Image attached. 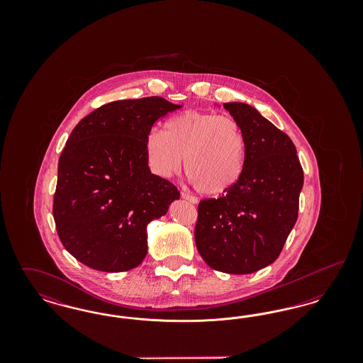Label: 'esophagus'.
<instances>
[{
    "label": "esophagus",
    "instance_id": "obj_1",
    "mask_svg": "<svg viewBox=\"0 0 363 363\" xmlns=\"http://www.w3.org/2000/svg\"><path fill=\"white\" fill-rule=\"evenodd\" d=\"M181 196H182V199H185V200H188L189 203H191V204H197V197H194V196H191V194H189V193H185V191H182L181 193Z\"/></svg>",
    "mask_w": 363,
    "mask_h": 363
}]
</instances>
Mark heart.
<instances>
[{"label": "heart", "instance_id": "obj_1", "mask_svg": "<svg viewBox=\"0 0 363 363\" xmlns=\"http://www.w3.org/2000/svg\"><path fill=\"white\" fill-rule=\"evenodd\" d=\"M247 140L233 116L188 110L164 123L163 133L151 132L145 154L151 170L163 178L178 173L185 157V174L203 194L216 196L241 178Z\"/></svg>", "mask_w": 363, "mask_h": 363}]
</instances>
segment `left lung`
<instances>
[{"mask_svg":"<svg viewBox=\"0 0 363 363\" xmlns=\"http://www.w3.org/2000/svg\"><path fill=\"white\" fill-rule=\"evenodd\" d=\"M223 106L245 129V169L220 197L199 203L194 240L211 268L245 275L279 257L298 218L303 170L291 138L255 107Z\"/></svg>","mask_w":363,"mask_h":363,"instance_id":"8db88e82","label":"left lung"}]
</instances>
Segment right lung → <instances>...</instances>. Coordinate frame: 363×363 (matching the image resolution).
Wrapping results in <instances>:
<instances>
[{
    "label": "right lung",
    "instance_id": "right-lung-1",
    "mask_svg": "<svg viewBox=\"0 0 363 363\" xmlns=\"http://www.w3.org/2000/svg\"><path fill=\"white\" fill-rule=\"evenodd\" d=\"M179 104L150 96L104 104L72 130L58 160L52 216L70 255L102 272L136 268L147 255V225L179 191L151 173L145 141Z\"/></svg>",
    "mask_w": 363,
    "mask_h": 363
}]
</instances>
